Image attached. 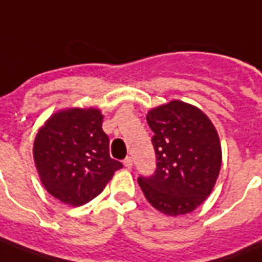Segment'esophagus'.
Returning <instances> with one entry per match:
<instances>
[{"label": "esophagus", "mask_w": 262, "mask_h": 262, "mask_svg": "<svg viewBox=\"0 0 262 262\" xmlns=\"http://www.w3.org/2000/svg\"><path fill=\"white\" fill-rule=\"evenodd\" d=\"M123 165H125L126 168H130V166L133 165V160H132L130 157H126L125 160H123Z\"/></svg>", "instance_id": "obj_1"}]
</instances>
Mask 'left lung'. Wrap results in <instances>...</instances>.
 I'll use <instances>...</instances> for the list:
<instances>
[{
  "label": "left lung",
  "instance_id": "left-lung-1",
  "mask_svg": "<svg viewBox=\"0 0 262 262\" xmlns=\"http://www.w3.org/2000/svg\"><path fill=\"white\" fill-rule=\"evenodd\" d=\"M147 122L154 132L157 169L139 178L147 201L169 216L189 214L214 189L222 164L218 132L200 108L179 100L151 108Z\"/></svg>",
  "mask_w": 262,
  "mask_h": 262
}]
</instances>
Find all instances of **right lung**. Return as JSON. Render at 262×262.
<instances>
[{
	"instance_id": "obj_1",
	"label": "right lung",
	"mask_w": 262,
	"mask_h": 262,
	"mask_svg": "<svg viewBox=\"0 0 262 262\" xmlns=\"http://www.w3.org/2000/svg\"><path fill=\"white\" fill-rule=\"evenodd\" d=\"M98 108H67L52 114L38 129L33 158L44 189L72 207L100 194L119 161L110 157V139Z\"/></svg>"
}]
</instances>
